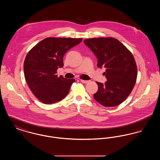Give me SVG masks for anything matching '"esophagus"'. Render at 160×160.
<instances>
[{
  "instance_id": "1",
  "label": "esophagus",
  "mask_w": 160,
  "mask_h": 160,
  "mask_svg": "<svg viewBox=\"0 0 160 160\" xmlns=\"http://www.w3.org/2000/svg\"><path fill=\"white\" fill-rule=\"evenodd\" d=\"M80 81L82 82V83H89V80H82V79H81L80 80Z\"/></svg>"
}]
</instances>
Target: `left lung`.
<instances>
[{"label": "left lung", "instance_id": "obj_1", "mask_svg": "<svg viewBox=\"0 0 160 160\" xmlns=\"http://www.w3.org/2000/svg\"><path fill=\"white\" fill-rule=\"evenodd\" d=\"M84 43L98 59V68H106L105 84L96 83L98 90L93 98L104 107L116 106L128 97L136 82L137 68L133 55L116 38L86 39Z\"/></svg>", "mask_w": 160, "mask_h": 160}]
</instances>
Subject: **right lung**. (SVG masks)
<instances>
[{
	"mask_svg": "<svg viewBox=\"0 0 160 160\" xmlns=\"http://www.w3.org/2000/svg\"><path fill=\"white\" fill-rule=\"evenodd\" d=\"M82 38H47L34 46L24 62V74L33 95L42 102L51 104L63 99L74 78L58 77L57 69L63 67L65 53Z\"/></svg>",
	"mask_w": 160,
	"mask_h": 160,
	"instance_id": "add662e5",
	"label": "right lung"
}]
</instances>
